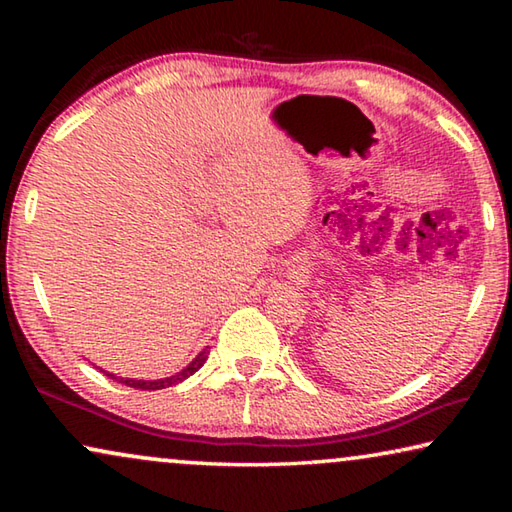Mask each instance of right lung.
<instances>
[{
    "label": "right lung",
    "instance_id": "obj_1",
    "mask_svg": "<svg viewBox=\"0 0 512 512\" xmlns=\"http://www.w3.org/2000/svg\"><path fill=\"white\" fill-rule=\"evenodd\" d=\"M207 354H210V350H203L201 354H198V357L189 363L187 368H183L180 372H176V375H171V377H164V379H153V381H144V379H124V377H117V375H110V372H106V375L110 377V379H115V381H119V384H126V386H131V388H142V391H160V388H169V386H176V384H180V381H185L189 375H194V372L203 366V363L207 361Z\"/></svg>",
    "mask_w": 512,
    "mask_h": 512
}]
</instances>
